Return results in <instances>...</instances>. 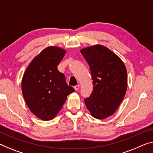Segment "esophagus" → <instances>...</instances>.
I'll return each instance as SVG.
<instances>
[{
    "mask_svg": "<svg viewBox=\"0 0 153 153\" xmlns=\"http://www.w3.org/2000/svg\"><path fill=\"white\" fill-rule=\"evenodd\" d=\"M74 90H76V91L79 90V88H80V85H75V86L74 87Z\"/></svg>",
    "mask_w": 153,
    "mask_h": 153,
    "instance_id": "esophagus-1",
    "label": "esophagus"
}]
</instances>
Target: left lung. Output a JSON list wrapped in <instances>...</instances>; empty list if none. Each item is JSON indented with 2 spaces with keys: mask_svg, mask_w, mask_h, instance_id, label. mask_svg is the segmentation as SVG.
Segmentation results:
<instances>
[{
  "mask_svg": "<svg viewBox=\"0 0 153 153\" xmlns=\"http://www.w3.org/2000/svg\"><path fill=\"white\" fill-rule=\"evenodd\" d=\"M90 66L94 88L85 103L91 116L103 120L114 114L127 89V71L118 56L97 44L81 50Z\"/></svg>",
  "mask_w": 153,
  "mask_h": 153,
  "instance_id": "1",
  "label": "left lung"
}]
</instances>
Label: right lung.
I'll return each mask as SVG.
<instances>
[{
    "label": "right lung",
    "instance_id": "add662e5",
    "mask_svg": "<svg viewBox=\"0 0 153 153\" xmlns=\"http://www.w3.org/2000/svg\"><path fill=\"white\" fill-rule=\"evenodd\" d=\"M65 54V50L59 47H47L31 61L23 75L22 91L25 102L30 111L42 120L54 118L67 96L74 91L57 69Z\"/></svg>",
    "mask_w": 153,
    "mask_h": 153
}]
</instances>
